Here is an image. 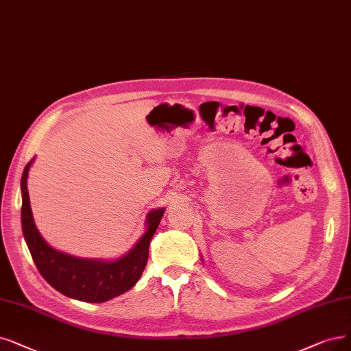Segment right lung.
I'll return each instance as SVG.
<instances>
[{"mask_svg": "<svg viewBox=\"0 0 351 351\" xmlns=\"http://www.w3.org/2000/svg\"><path fill=\"white\" fill-rule=\"evenodd\" d=\"M33 161L34 158L25 165L21 176V228L41 276L63 295L85 302H106L130 291L145 269L149 243L165 208L151 210L147 215L144 234L122 256L117 259L72 256L51 247L36 228L27 190V178Z\"/></svg>", "mask_w": 351, "mask_h": 351, "instance_id": "add662e5", "label": "right lung"}]
</instances>
